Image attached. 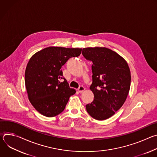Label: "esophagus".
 Listing matches in <instances>:
<instances>
[{"instance_id":"34e87169","label":"esophagus","mask_w":157,"mask_h":157,"mask_svg":"<svg viewBox=\"0 0 157 157\" xmlns=\"http://www.w3.org/2000/svg\"><path fill=\"white\" fill-rule=\"evenodd\" d=\"M84 90H85V88H84V87L82 86H79V87H78V91L79 93H83V92L84 91Z\"/></svg>"}]
</instances>
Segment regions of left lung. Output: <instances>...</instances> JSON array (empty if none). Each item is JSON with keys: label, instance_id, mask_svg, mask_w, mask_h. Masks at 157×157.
<instances>
[{"label": "left lung", "instance_id": "left-lung-1", "mask_svg": "<svg viewBox=\"0 0 157 157\" xmlns=\"http://www.w3.org/2000/svg\"><path fill=\"white\" fill-rule=\"evenodd\" d=\"M82 54L93 63V82L90 89L94 101L86 105L93 118L105 120L124 104L130 87V71L126 61L107 48H85Z\"/></svg>", "mask_w": 157, "mask_h": 157}]
</instances>
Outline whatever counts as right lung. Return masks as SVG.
Listing matches in <instances>:
<instances>
[{"label":"right lung","instance_id":"add662e5","mask_svg":"<svg viewBox=\"0 0 157 157\" xmlns=\"http://www.w3.org/2000/svg\"><path fill=\"white\" fill-rule=\"evenodd\" d=\"M81 48L48 47L35 53L29 60L25 82L29 101L39 113L52 117L64 110L75 89L63 76L61 66L70 58L78 57Z\"/></svg>","mask_w":157,"mask_h":157}]
</instances>
